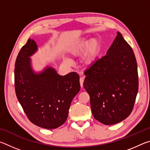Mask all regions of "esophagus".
<instances>
[{"instance_id": "obj_1", "label": "esophagus", "mask_w": 150, "mask_h": 150, "mask_svg": "<svg viewBox=\"0 0 150 150\" xmlns=\"http://www.w3.org/2000/svg\"><path fill=\"white\" fill-rule=\"evenodd\" d=\"M79 81H80V85H81V87H83V82H84V77H81L80 79H79Z\"/></svg>"}]
</instances>
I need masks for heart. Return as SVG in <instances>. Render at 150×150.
Instances as JSON below:
<instances>
[{
  "instance_id": "1",
  "label": "heart",
  "mask_w": 150,
  "mask_h": 150,
  "mask_svg": "<svg viewBox=\"0 0 150 150\" xmlns=\"http://www.w3.org/2000/svg\"><path fill=\"white\" fill-rule=\"evenodd\" d=\"M100 44L96 39H92L90 41L83 40L73 45L71 53L74 55H79L85 53L84 59L87 64L93 63L97 58L100 53Z\"/></svg>"
}]
</instances>
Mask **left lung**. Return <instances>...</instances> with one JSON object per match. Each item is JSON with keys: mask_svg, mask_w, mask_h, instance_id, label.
<instances>
[{"mask_svg": "<svg viewBox=\"0 0 150 150\" xmlns=\"http://www.w3.org/2000/svg\"><path fill=\"white\" fill-rule=\"evenodd\" d=\"M93 115L105 125L130 115L138 91L137 62L132 48L120 32L106 52L84 73Z\"/></svg>", "mask_w": 150, "mask_h": 150, "instance_id": "8db88e82", "label": "left lung"}]
</instances>
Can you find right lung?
I'll return each instance as SVG.
<instances>
[{
  "label": "right lung",
  "instance_id": "1",
  "mask_svg": "<svg viewBox=\"0 0 150 150\" xmlns=\"http://www.w3.org/2000/svg\"><path fill=\"white\" fill-rule=\"evenodd\" d=\"M36 50L35 41L29 38L19 52L15 62V92L31 122L55 129L67 120L71 101L80 90L79 76L75 72L61 76L52 67L36 74L29 57Z\"/></svg>",
  "mask_w": 150,
  "mask_h": 150
}]
</instances>
